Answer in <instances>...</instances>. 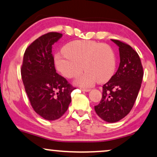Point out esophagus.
<instances>
[{
  "mask_svg": "<svg viewBox=\"0 0 157 157\" xmlns=\"http://www.w3.org/2000/svg\"><path fill=\"white\" fill-rule=\"evenodd\" d=\"M81 90H82V92H90V89H81Z\"/></svg>",
  "mask_w": 157,
  "mask_h": 157,
  "instance_id": "esophagus-1",
  "label": "esophagus"
}]
</instances>
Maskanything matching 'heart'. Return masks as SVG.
Segmentation results:
<instances>
[{
    "instance_id": "1",
    "label": "heart",
    "mask_w": 157,
    "mask_h": 157,
    "mask_svg": "<svg viewBox=\"0 0 157 157\" xmlns=\"http://www.w3.org/2000/svg\"><path fill=\"white\" fill-rule=\"evenodd\" d=\"M56 68L67 78L77 76L84 69L86 71L75 79V85L92 86L98 82H107L116 70V57L111 48L92 40H73L64 47V52L55 57Z\"/></svg>"
}]
</instances>
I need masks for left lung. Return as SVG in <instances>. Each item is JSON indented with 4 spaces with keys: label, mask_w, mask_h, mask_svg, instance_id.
<instances>
[{
    "label": "left lung",
    "mask_w": 157,
    "mask_h": 157,
    "mask_svg": "<svg viewBox=\"0 0 157 157\" xmlns=\"http://www.w3.org/2000/svg\"><path fill=\"white\" fill-rule=\"evenodd\" d=\"M120 63L117 73L102 86L101 101L94 106L96 113L109 123L117 122L129 113L141 86L144 70L136 52L118 40Z\"/></svg>",
    "instance_id": "obj_1"
}]
</instances>
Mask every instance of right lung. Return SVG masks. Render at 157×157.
<instances>
[{
    "label": "right lung",
    "mask_w": 157,
    "mask_h": 157,
    "mask_svg": "<svg viewBox=\"0 0 157 157\" xmlns=\"http://www.w3.org/2000/svg\"><path fill=\"white\" fill-rule=\"evenodd\" d=\"M62 36L52 32L34 40L25 50L21 68L25 92L33 108L49 121L59 119L66 112L71 102V94L75 90L55 67L52 45Z\"/></svg>",
    "instance_id": "obj_1"
}]
</instances>
